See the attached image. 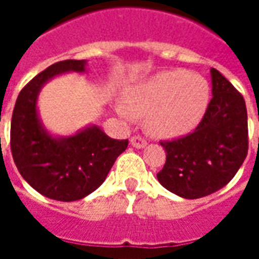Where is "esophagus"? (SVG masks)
Segmentation results:
<instances>
[{
  "label": "esophagus",
  "instance_id": "esophagus-1",
  "mask_svg": "<svg viewBox=\"0 0 259 259\" xmlns=\"http://www.w3.org/2000/svg\"><path fill=\"white\" fill-rule=\"evenodd\" d=\"M130 144H132V147H135V148H144L147 146V141L144 139H141L140 136H133L130 139Z\"/></svg>",
  "mask_w": 259,
  "mask_h": 259
}]
</instances>
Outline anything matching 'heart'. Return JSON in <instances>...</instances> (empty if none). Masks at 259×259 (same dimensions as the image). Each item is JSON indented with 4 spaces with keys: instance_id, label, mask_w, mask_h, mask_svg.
Listing matches in <instances>:
<instances>
[{
    "instance_id": "obj_1",
    "label": "heart",
    "mask_w": 259,
    "mask_h": 259,
    "mask_svg": "<svg viewBox=\"0 0 259 259\" xmlns=\"http://www.w3.org/2000/svg\"><path fill=\"white\" fill-rule=\"evenodd\" d=\"M123 100L124 105L116 108L122 118L146 116V127L152 136L178 139L200 124L209 105L211 89L201 74L174 69L130 84Z\"/></svg>"
}]
</instances>
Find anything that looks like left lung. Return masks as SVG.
Returning <instances> with one entry per match:
<instances>
[{"instance_id":"1","label":"left lung","mask_w":259,"mask_h":259,"mask_svg":"<svg viewBox=\"0 0 259 259\" xmlns=\"http://www.w3.org/2000/svg\"><path fill=\"white\" fill-rule=\"evenodd\" d=\"M212 100L189 136L162 141L166 162L158 182L182 198L195 200L221 190L237 174L248 151L244 98L219 70L211 68Z\"/></svg>"}]
</instances>
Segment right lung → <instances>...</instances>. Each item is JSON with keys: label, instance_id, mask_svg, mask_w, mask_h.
<instances>
[{"label": "right lung", "instance_id": "1", "mask_svg": "<svg viewBox=\"0 0 259 259\" xmlns=\"http://www.w3.org/2000/svg\"><path fill=\"white\" fill-rule=\"evenodd\" d=\"M70 72H87V61H61L33 77L18 96L11 123V150L19 174L34 190L57 201L81 200L97 190L129 144L93 123L70 136L54 135L44 126L38 94L50 80Z\"/></svg>", "mask_w": 259, "mask_h": 259}]
</instances>
